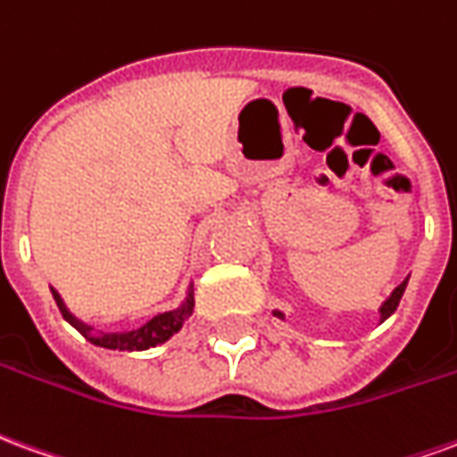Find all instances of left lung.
<instances>
[{"mask_svg": "<svg viewBox=\"0 0 457 457\" xmlns=\"http://www.w3.org/2000/svg\"><path fill=\"white\" fill-rule=\"evenodd\" d=\"M406 282H409V279H404V282H402V285H399V287L395 289V292H392L387 299H385V304L379 306V321H385V319H389V316L397 312L399 299H402V295H404V289H406ZM272 314L278 316V319H285V314H282V312H278V309H275Z\"/></svg>", "mask_w": 457, "mask_h": 457, "instance_id": "left-lung-1", "label": "left lung"}]
</instances>
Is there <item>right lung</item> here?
Masks as SVG:
<instances>
[{
  "label": "right lung",
  "instance_id": "1",
  "mask_svg": "<svg viewBox=\"0 0 457 457\" xmlns=\"http://www.w3.org/2000/svg\"><path fill=\"white\" fill-rule=\"evenodd\" d=\"M51 295L58 304L60 314L68 321L70 326H75L79 334L85 336L89 343H95L99 348H109V351H148V348H155L160 343L170 341L172 336L178 334L179 328L185 326L189 316H192V309H195V292H192V285L187 289V297L185 302L178 306V309H170V312H162V314H155L153 319H148L145 324H141L133 331H116V334H104V331H95V326L85 324L82 319L70 312L62 297L58 295V289L51 287Z\"/></svg>",
  "mask_w": 457,
  "mask_h": 457
}]
</instances>
